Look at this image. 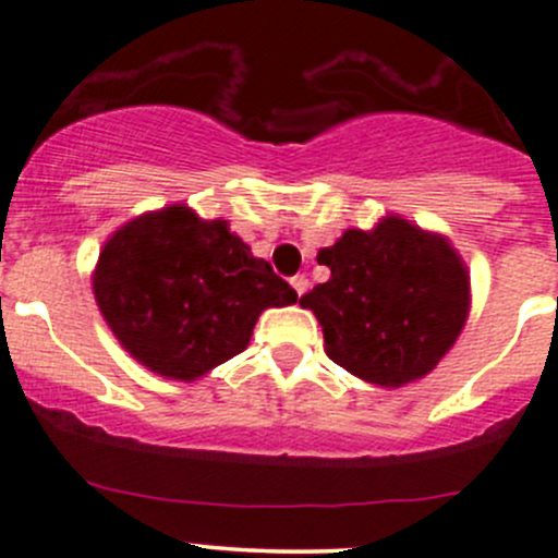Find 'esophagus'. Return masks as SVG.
<instances>
[{
    "label": "esophagus",
    "mask_w": 558,
    "mask_h": 558,
    "mask_svg": "<svg viewBox=\"0 0 558 558\" xmlns=\"http://www.w3.org/2000/svg\"><path fill=\"white\" fill-rule=\"evenodd\" d=\"M290 284H292V290L298 292V295H303V292L308 290V279L303 277V274H298V277H292Z\"/></svg>",
    "instance_id": "34e87169"
}]
</instances>
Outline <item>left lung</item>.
<instances>
[{"instance_id": "left-lung-1", "label": "left lung", "mask_w": 558, "mask_h": 558, "mask_svg": "<svg viewBox=\"0 0 558 558\" xmlns=\"http://www.w3.org/2000/svg\"><path fill=\"white\" fill-rule=\"evenodd\" d=\"M330 279L301 298L327 357L376 387L398 389L435 371L470 314V271L444 233L398 215L349 228L317 255Z\"/></svg>"}]
</instances>
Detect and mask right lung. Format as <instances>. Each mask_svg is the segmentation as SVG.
Returning <instances> with one entry per match:
<instances>
[{
    "label": "right lung",
    "instance_id": "add662e5",
    "mask_svg": "<svg viewBox=\"0 0 558 558\" xmlns=\"http://www.w3.org/2000/svg\"><path fill=\"white\" fill-rule=\"evenodd\" d=\"M90 281L120 347L174 381H195L236 357L266 308L298 301L228 220H204L185 204L120 226Z\"/></svg>",
    "mask_w": 558,
    "mask_h": 558
}]
</instances>
